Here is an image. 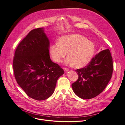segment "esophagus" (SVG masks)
<instances>
[{"label": "esophagus", "mask_w": 125, "mask_h": 125, "mask_svg": "<svg viewBox=\"0 0 125 125\" xmlns=\"http://www.w3.org/2000/svg\"><path fill=\"white\" fill-rule=\"evenodd\" d=\"M63 70H64V71L65 72H67V71H68L69 70V69L66 68H63Z\"/></svg>", "instance_id": "34e87169"}]
</instances>
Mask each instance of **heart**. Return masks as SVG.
Segmentation results:
<instances>
[{"mask_svg":"<svg viewBox=\"0 0 125 125\" xmlns=\"http://www.w3.org/2000/svg\"><path fill=\"white\" fill-rule=\"evenodd\" d=\"M95 45L91 41L82 35L71 34L62 36L58 43L52 44L50 49L51 56L55 62L59 63L67 55L65 61L67 65L74 66L76 68L87 66L92 60Z\"/></svg>","mask_w":125,"mask_h":125,"instance_id":"b5f03b06","label":"heart"}]
</instances>
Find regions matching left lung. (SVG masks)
<instances>
[{"mask_svg": "<svg viewBox=\"0 0 125 125\" xmlns=\"http://www.w3.org/2000/svg\"><path fill=\"white\" fill-rule=\"evenodd\" d=\"M113 58L108 49L96 55L88 66L75 70L78 78L72 84L74 93L83 99H90L100 94L112 76Z\"/></svg>", "mask_w": 125, "mask_h": 125, "instance_id": "1", "label": "left lung"}]
</instances>
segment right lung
<instances>
[{
  "label": "right lung",
  "instance_id": "add662e5",
  "mask_svg": "<svg viewBox=\"0 0 125 125\" xmlns=\"http://www.w3.org/2000/svg\"><path fill=\"white\" fill-rule=\"evenodd\" d=\"M50 42L43 28L31 30L15 51L13 68L17 83L29 97L37 100L53 94L64 70L50 59Z\"/></svg>",
  "mask_w": 125,
  "mask_h": 125
}]
</instances>
